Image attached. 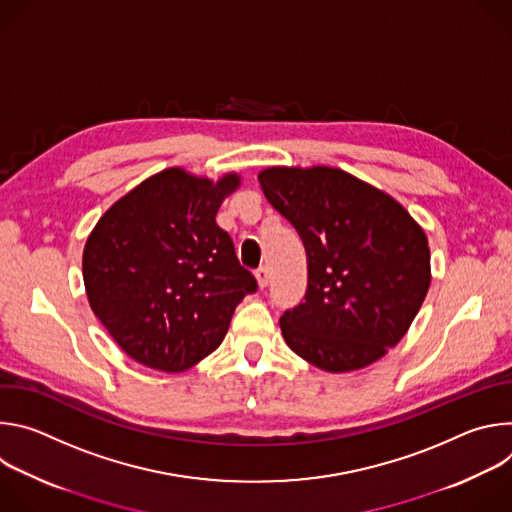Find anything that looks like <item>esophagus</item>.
<instances>
[{"label":"esophagus","instance_id":"obj_1","mask_svg":"<svg viewBox=\"0 0 512 512\" xmlns=\"http://www.w3.org/2000/svg\"><path fill=\"white\" fill-rule=\"evenodd\" d=\"M255 277H257V283H259V287H261V289L269 285L271 275H269V269H267V267H259V269L255 271Z\"/></svg>","mask_w":512,"mask_h":512}]
</instances>
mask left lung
Segmentation results:
<instances>
[{
  "instance_id": "1",
  "label": "left lung",
  "mask_w": 512,
  "mask_h": 512,
  "mask_svg": "<svg viewBox=\"0 0 512 512\" xmlns=\"http://www.w3.org/2000/svg\"><path fill=\"white\" fill-rule=\"evenodd\" d=\"M259 184L304 243V302L279 318L287 346L314 367H369L409 330L431 281L429 247L383 190L328 168H267Z\"/></svg>"
}]
</instances>
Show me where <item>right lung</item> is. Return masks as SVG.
Instances as JSON below:
<instances>
[{"label": "right lung", "mask_w": 512, "mask_h": 512, "mask_svg": "<svg viewBox=\"0 0 512 512\" xmlns=\"http://www.w3.org/2000/svg\"><path fill=\"white\" fill-rule=\"evenodd\" d=\"M241 184L168 168L119 198L87 239L89 304L121 350L145 367L180 373L223 342L233 312L257 291L227 231L223 200Z\"/></svg>", "instance_id": "obj_1"}]
</instances>
